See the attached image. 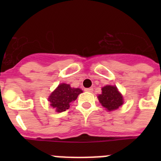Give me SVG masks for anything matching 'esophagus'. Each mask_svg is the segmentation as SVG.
I'll list each match as a JSON object with an SVG mask.
<instances>
[{
    "label": "esophagus",
    "mask_w": 161,
    "mask_h": 161,
    "mask_svg": "<svg viewBox=\"0 0 161 161\" xmlns=\"http://www.w3.org/2000/svg\"><path fill=\"white\" fill-rule=\"evenodd\" d=\"M85 91H86V92H89V93H92L93 91V88H88V89H85Z\"/></svg>",
    "instance_id": "obj_1"
}]
</instances>
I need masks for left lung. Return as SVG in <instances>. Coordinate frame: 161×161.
I'll return each instance as SVG.
<instances>
[{"label": "left lung", "instance_id": "8db88e82", "mask_svg": "<svg viewBox=\"0 0 161 161\" xmlns=\"http://www.w3.org/2000/svg\"><path fill=\"white\" fill-rule=\"evenodd\" d=\"M102 94L98 95L97 97L106 110H115L123 104V97L114 85H106L102 87Z\"/></svg>", "mask_w": 161, "mask_h": 161}]
</instances>
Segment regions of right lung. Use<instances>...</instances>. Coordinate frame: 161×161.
Returning <instances> with one entry per match:
<instances>
[{
	"instance_id": "right-lung-1",
	"label": "right lung",
	"mask_w": 161,
	"mask_h": 161,
	"mask_svg": "<svg viewBox=\"0 0 161 161\" xmlns=\"http://www.w3.org/2000/svg\"><path fill=\"white\" fill-rule=\"evenodd\" d=\"M82 92L83 91L79 88H72L70 85L62 83L50 95L48 101L51 106L56 109L55 111L60 113L69 109L70 104L76 100L78 95Z\"/></svg>"
}]
</instances>
